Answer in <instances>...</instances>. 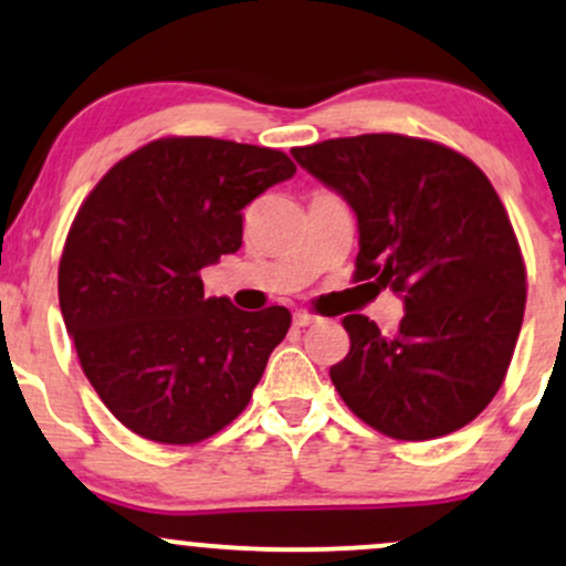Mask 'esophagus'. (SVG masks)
Segmentation results:
<instances>
[{
	"mask_svg": "<svg viewBox=\"0 0 566 566\" xmlns=\"http://www.w3.org/2000/svg\"><path fill=\"white\" fill-rule=\"evenodd\" d=\"M317 321L315 315H310V313H294V326L296 328H307V326H313V323Z\"/></svg>",
	"mask_w": 566,
	"mask_h": 566,
	"instance_id": "1",
	"label": "esophagus"
}]
</instances>
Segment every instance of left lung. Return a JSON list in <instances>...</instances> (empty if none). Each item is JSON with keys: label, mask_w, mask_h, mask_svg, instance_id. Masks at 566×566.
<instances>
[{"label": "left lung", "mask_w": 566, "mask_h": 566, "mask_svg": "<svg viewBox=\"0 0 566 566\" xmlns=\"http://www.w3.org/2000/svg\"><path fill=\"white\" fill-rule=\"evenodd\" d=\"M358 219L355 281L403 300L398 332L347 315L332 366L342 401L398 441L475 420L503 385L524 321L526 270L497 192L449 146L366 133L291 149Z\"/></svg>", "instance_id": "left-lung-1"}]
</instances>
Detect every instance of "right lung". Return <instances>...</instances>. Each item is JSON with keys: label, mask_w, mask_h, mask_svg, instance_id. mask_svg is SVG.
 <instances>
[{"label": "right lung", "mask_w": 566, "mask_h": 566, "mask_svg": "<svg viewBox=\"0 0 566 566\" xmlns=\"http://www.w3.org/2000/svg\"><path fill=\"white\" fill-rule=\"evenodd\" d=\"M294 174L266 146L157 138L82 202L59 266L61 315L85 377L133 433L198 443L249 406L291 313L206 300L200 272L243 245V208Z\"/></svg>", "instance_id": "1"}]
</instances>
